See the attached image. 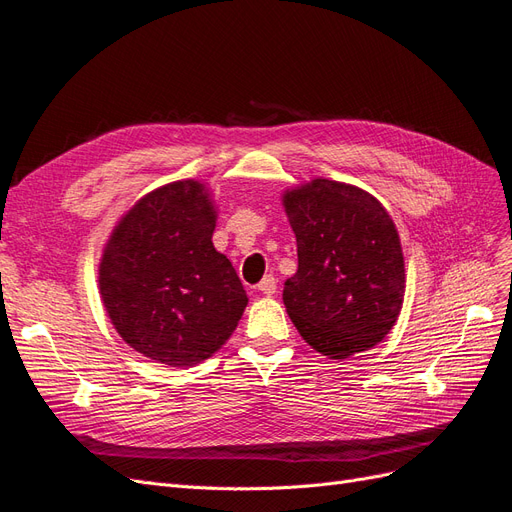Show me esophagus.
<instances>
[{"label":"esophagus","mask_w":512,"mask_h":512,"mask_svg":"<svg viewBox=\"0 0 512 512\" xmlns=\"http://www.w3.org/2000/svg\"><path fill=\"white\" fill-rule=\"evenodd\" d=\"M256 290H260L262 294H267V297H271V294H275V290H277L275 277H273V275H265V277H262V280H260L258 286H256Z\"/></svg>","instance_id":"esophagus-1"}]
</instances>
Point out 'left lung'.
I'll return each mask as SVG.
<instances>
[{
    "mask_svg": "<svg viewBox=\"0 0 512 512\" xmlns=\"http://www.w3.org/2000/svg\"><path fill=\"white\" fill-rule=\"evenodd\" d=\"M282 203L297 237L299 269L284 305L305 342L329 359L380 344L399 318L406 267L395 222L356 185L312 179Z\"/></svg>",
    "mask_w": 512,
    "mask_h": 512,
    "instance_id": "8db88e82",
    "label": "left lung"
}]
</instances>
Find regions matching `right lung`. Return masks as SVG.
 <instances>
[{
	"mask_svg": "<svg viewBox=\"0 0 512 512\" xmlns=\"http://www.w3.org/2000/svg\"><path fill=\"white\" fill-rule=\"evenodd\" d=\"M218 207L205 183L183 179L145 194L108 237L98 288L123 342L153 363L192 367L237 329L247 294L213 247Z\"/></svg>",
	"mask_w": 512,
	"mask_h": 512,
	"instance_id": "obj_1",
	"label": "right lung"
}]
</instances>
